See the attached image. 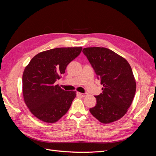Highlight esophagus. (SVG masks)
Wrapping results in <instances>:
<instances>
[{
    "instance_id": "34e87169",
    "label": "esophagus",
    "mask_w": 156,
    "mask_h": 156,
    "mask_svg": "<svg viewBox=\"0 0 156 156\" xmlns=\"http://www.w3.org/2000/svg\"><path fill=\"white\" fill-rule=\"evenodd\" d=\"M77 95H79V96H82V97H85V96H87L88 94H87V93H84V94H83V93H81V92H77Z\"/></svg>"
}]
</instances>
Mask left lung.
<instances>
[{
  "mask_svg": "<svg viewBox=\"0 0 156 156\" xmlns=\"http://www.w3.org/2000/svg\"><path fill=\"white\" fill-rule=\"evenodd\" d=\"M100 79L102 93L95 96L96 105L90 108L91 114L103 124H109L123 117L133 101L136 82L128 62L105 48L83 50Z\"/></svg>",
  "mask_w": 156,
  "mask_h": 156,
  "instance_id": "8db88e82",
  "label": "left lung"
}]
</instances>
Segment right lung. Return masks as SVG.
<instances>
[{
    "label": "right lung",
    "mask_w": 156,
    "mask_h": 156,
    "mask_svg": "<svg viewBox=\"0 0 156 156\" xmlns=\"http://www.w3.org/2000/svg\"><path fill=\"white\" fill-rule=\"evenodd\" d=\"M81 51L82 47H78L41 52L25 68L22 79L23 98L37 119L47 123H55L69 110L76 92L64 90L55 83Z\"/></svg>",
    "instance_id": "right-lung-1"
}]
</instances>
